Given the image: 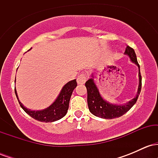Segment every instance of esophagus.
<instances>
[{
	"label": "esophagus",
	"instance_id": "obj_1",
	"mask_svg": "<svg viewBox=\"0 0 158 158\" xmlns=\"http://www.w3.org/2000/svg\"><path fill=\"white\" fill-rule=\"evenodd\" d=\"M77 81L79 85L85 84V82L86 81V77H85V74H80V75L77 77Z\"/></svg>",
	"mask_w": 158,
	"mask_h": 158
}]
</instances>
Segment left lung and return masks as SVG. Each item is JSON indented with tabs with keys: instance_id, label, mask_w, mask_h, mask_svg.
<instances>
[{
	"instance_id": "8db88e82",
	"label": "left lung",
	"mask_w": 158,
	"mask_h": 158,
	"mask_svg": "<svg viewBox=\"0 0 158 158\" xmlns=\"http://www.w3.org/2000/svg\"><path fill=\"white\" fill-rule=\"evenodd\" d=\"M124 54L128 56L130 60L138 67L139 86L138 89H137V93L136 94L135 97L128 101V102L124 103L123 105L112 104V103H110L103 99L102 95L99 93L97 85H96L95 81H94V77L92 74V78H90L85 82V87H86L87 92H88V108H89L90 113L96 117H100L102 119H110L121 117L131 109L138 99L139 94H140L141 87H142V78H141L139 65L137 62V56H136L134 49L130 48L129 46L126 47Z\"/></svg>"
}]
</instances>
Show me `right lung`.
Wrapping results in <instances>:
<instances>
[{
  "mask_svg": "<svg viewBox=\"0 0 158 158\" xmlns=\"http://www.w3.org/2000/svg\"><path fill=\"white\" fill-rule=\"evenodd\" d=\"M31 49H30V50H31ZM77 86V83L76 79L68 81L67 84H65L63 86L59 96L50 106L43 110H38L29 109V108H27L26 107L23 106L22 103L20 102L15 88V93L20 106L28 115H30V117L36 119V120L40 121V122L52 123L59 120L66 115L69 108L70 99L71 97L73 90L75 89Z\"/></svg>",
  "mask_w": 158,
  "mask_h": 158,
  "instance_id": "right-lung-1",
  "label": "right lung"
}]
</instances>
